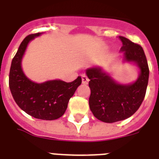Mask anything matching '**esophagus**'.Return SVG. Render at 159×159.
I'll use <instances>...</instances> for the list:
<instances>
[{
    "instance_id": "obj_1",
    "label": "esophagus",
    "mask_w": 159,
    "mask_h": 159,
    "mask_svg": "<svg viewBox=\"0 0 159 159\" xmlns=\"http://www.w3.org/2000/svg\"><path fill=\"white\" fill-rule=\"evenodd\" d=\"M82 83L85 85H87V83H88V82H89V79H88V77L86 76V75H82Z\"/></svg>"
}]
</instances>
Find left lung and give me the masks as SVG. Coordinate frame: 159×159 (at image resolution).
<instances>
[{
  "instance_id": "obj_1",
  "label": "left lung",
  "mask_w": 159,
  "mask_h": 159,
  "mask_svg": "<svg viewBox=\"0 0 159 159\" xmlns=\"http://www.w3.org/2000/svg\"><path fill=\"white\" fill-rule=\"evenodd\" d=\"M119 38L124 60L135 62L140 69L138 79L131 84H119L101 67L86 71L90 79V109L96 118L106 123L124 120L135 113L144 99L148 82L149 69L143 48L125 37Z\"/></svg>"
}]
</instances>
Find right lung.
I'll list each match as a JSON object with an SVG mask.
<instances>
[{"instance_id":"right-lung-1","label":"right lung","mask_w":159,"mask_h":159,"mask_svg":"<svg viewBox=\"0 0 159 159\" xmlns=\"http://www.w3.org/2000/svg\"><path fill=\"white\" fill-rule=\"evenodd\" d=\"M41 34H30L21 42L11 62L9 87L16 104L25 113L36 119L53 120L65 113L70 98L82 83V77L72 82L53 80L36 83L26 77L21 67V60L29 42Z\"/></svg>"}]
</instances>
